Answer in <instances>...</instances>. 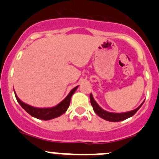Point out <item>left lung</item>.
Segmentation results:
<instances>
[{"instance_id": "8db88e82", "label": "left lung", "mask_w": 159, "mask_h": 159, "mask_svg": "<svg viewBox=\"0 0 159 159\" xmlns=\"http://www.w3.org/2000/svg\"><path fill=\"white\" fill-rule=\"evenodd\" d=\"M144 102H145V101H144ZM144 102H142V103L141 104L138 108H136V109H134V110L129 111V112H122V113L109 112H107V111L104 110V109H102V108L98 105L97 102H96V100L94 99V98H93L92 93H90V102H91L92 106H93L94 112H96L99 117H101L102 119H103L106 121H109V122H120V121H123L125 120V119H129V118H130L131 116L135 115V112L140 109V107L142 106V104L144 103Z\"/></svg>"}]
</instances>
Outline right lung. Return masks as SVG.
<instances>
[{
	"instance_id": "1",
	"label": "right lung",
	"mask_w": 159,
	"mask_h": 159,
	"mask_svg": "<svg viewBox=\"0 0 159 159\" xmlns=\"http://www.w3.org/2000/svg\"><path fill=\"white\" fill-rule=\"evenodd\" d=\"M77 88L78 86H76L75 88H73V89L70 92L68 96H66L62 102H60V103L57 105V106L50 108H37L34 107V106H31L30 105H27L24 103V102H23L22 101L17 97L16 93H15V96L17 102H19V104L20 105L21 107H22L27 113L30 114V115L32 116L33 117L41 119V120H50V119L59 117V116L63 115L64 112H66L69 106H70V99H71L72 96H73V93H75V91L77 89Z\"/></svg>"
}]
</instances>
